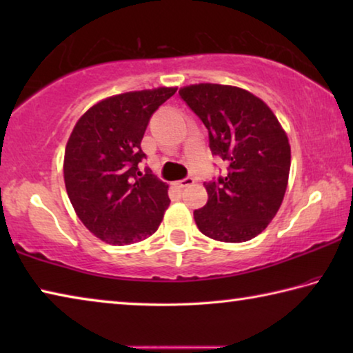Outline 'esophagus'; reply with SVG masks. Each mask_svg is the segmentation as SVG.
Masks as SVG:
<instances>
[{
    "label": "esophagus",
    "mask_w": 353,
    "mask_h": 353,
    "mask_svg": "<svg viewBox=\"0 0 353 353\" xmlns=\"http://www.w3.org/2000/svg\"><path fill=\"white\" fill-rule=\"evenodd\" d=\"M194 183V179L193 177H187L183 179V181H179L176 185L179 188H187V187H191V185Z\"/></svg>",
    "instance_id": "esophagus-1"
}]
</instances>
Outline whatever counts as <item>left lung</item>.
Wrapping results in <instances>:
<instances>
[{"label": "left lung", "instance_id": "8db88e82", "mask_svg": "<svg viewBox=\"0 0 353 353\" xmlns=\"http://www.w3.org/2000/svg\"><path fill=\"white\" fill-rule=\"evenodd\" d=\"M179 94L205 124L212 152L229 162L225 177L204 183L208 201L194 210L196 225L212 240H252L282 205L291 166L288 135L265 101L244 88L193 83Z\"/></svg>", "mask_w": 353, "mask_h": 353}]
</instances>
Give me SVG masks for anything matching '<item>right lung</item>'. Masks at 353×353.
<instances>
[{"mask_svg": "<svg viewBox=\"0 0 353 353\" xmlns=\"http://www.w3.org/2000/svg\"><path fill=\"white\" fill-rule=\"evenodd\" d=\"M176 87L128 92L92 105L77 119L63 157V181L77 218L113 246L146 240L170 205L168 185L143 174L141 140L152 113Z\"/></svg>", "mask_w": 353, "mask_h": 353, "instance_id": "add662e5", "label": "right lung"}]
</instances>
